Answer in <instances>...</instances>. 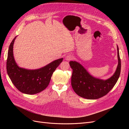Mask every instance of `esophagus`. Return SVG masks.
<instances>
[{
  "instance_id": "34e87169",
  "label": "esophagus",
  "mask_w": 129,
  "mask_h": 129,
  "mask_svg": "<svg viewBox=\"0 0 129 129\" xmlns=\"http://www.w3.org/2000/svg\"><path fill=\"white\" fill-rule=\"evenodd\" d=\"M72 58H73V56L71 55V54H68V55H66L65 57V59L67 61L71 60Z\"/></svg>"
}]
</instances>
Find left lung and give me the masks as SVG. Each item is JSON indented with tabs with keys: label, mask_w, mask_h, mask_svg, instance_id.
Returning a JSON list of instances; mask_svg holds the SVG:
<instances>
[{
	"label": "left lung",
	"mask_w": 129,
	"mask_h": 129,
	"mask_svg": "<svg viewBox=\"0 0 129 129\" xmlns=\"http://www.w3.org/2000/svg\"><path fill=\"white\" fill-rule=\"evenodd\" d=\"M118 66L115 73L109 79L103 80L93 77L82 66L76 61H70L73 69L71 83L77 95L89 100L101 98L110 91L116 83L120 73L121 62L117 46Z\"/></svg>",
	"instance_id": "obj_1"
}]
</instances>
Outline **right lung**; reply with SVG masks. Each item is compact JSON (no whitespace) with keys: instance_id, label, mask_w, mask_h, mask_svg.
Returning a JSON list of instances; mask_svg holds the SVG:
<instances>
[{"instance_id":"obj_1","label":"right lung","mask_w":129,"mask_h":129,"mask_svg":"<svg viewBox=\"0 0 129 129\" xmlns=\"http://www.w3.org/2000/svg\"><path fill=\"white\" fill-rule=\"evenodd\" d=\"M16 37L9 46L6 62L7 74L12 82L20 92L28 95L36 94L47 87L53 72L61 63L63 58L38 69L30 70L19 67L15 61L13 52Z\"/></svg>"}]
</instances>
